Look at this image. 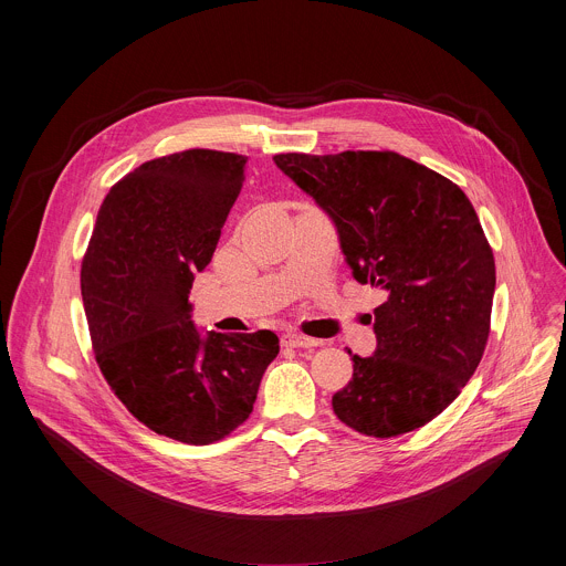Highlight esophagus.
I'll use <instances>...</instances> for the list:
<instances>
[{
	"label": "esophagus",
	"instance_id": "esophagus-1",
	"mask_svg": "<svg viewBox=\"0 0 566 566\" xmlns=\"http://www.w3.org/2000/svg\"><path fill=\"white\" fill-rule=\"evenodd\" d=\"M282 345H284V347H291V349H300V347H317L319 340L306 338V336L293 332V334H284V336H282Z\"/></svg>",
	"mask_w": 566,
	"mask_h": 566
}]
</instances>
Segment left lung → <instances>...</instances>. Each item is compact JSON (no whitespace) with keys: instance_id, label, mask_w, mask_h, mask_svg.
Listing matches in <instances>:
<instances>
[{"instance_id":"1","label":"left lung","mask_w":566,"mask_h":566,"mask_svg":"<svg viewBox=\"0 0 566 566\" xmlns=\"http://www.w3.org/2000/svg\"><path fill=\"white\" fill-rule=\"evenodd\" d=\"M273 160L334 221L354 280L387 295L374 311L376 352L352 358L336 417L378 439L426 426L461 394L489 340L495 260L472 203L396 151Z\"/></svg>"}]
</instances>
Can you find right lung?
<instances>
[{
    "instance_id": "right-lung-1",
    "label": "right lung",
    "mask_w": 566,
    "mask_h": 566,
    "mask_svg": "<svg viewBox=\"0 0 566 566\" xmlns=\"http://www.w3.org/2000/svg\"><path fill=\"white\" fill-rule=\"evenodd\" d=\"M249 156L188 149L138 166L105 197L80 273L96 360L156 434L208 446L244 423L273 332L197 329L190 289L217 249Z\"/></svg>"
}]
</instances>
